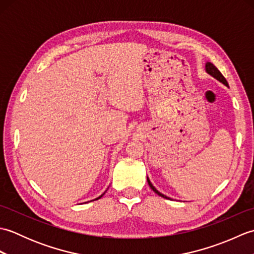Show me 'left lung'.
I'll use <instances>...</instances> for the list:
<instances>
[{
  "mask_svg": "<svg viewBox=\"0 0 254 254\" xmlns=\"http://www.w3.org/2000/svg\"><path fill=\"white\" fill-rule=\"evenodd\" d=\"M205 71H206V73L207 74H209L210 76H213L214 78H216L217 80H219L220 83H223L225 86H227L228 87V83H227V80H226V78L223 76V74L220 73L219 71H218V68L214 65L213 63H210V62H207L206 64H205ZM147 182H148V185H149V187H150V189H152V190L156 193V194H158L159 196H161V197H164V198H168V199H171L170 197H168V196H166V195H164L163 193H160L157 189H156L153 185H152V182H150V180L148 179V177H147Z\"/></svg>",
  "mask_w": 254,
  "mask_h": 254,
  "instance_id": "1",
  "label": "left lung"
}]
</instances>
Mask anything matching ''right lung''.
Here are the masks:
<instances>
[{
    "label": "right lung",
    "instance_id": "1",
    "mask_svg": "<svg viewBox=\"0 0 254 254\" xmlns=\"http://www.w3.org/2000/svg\"><path fill=\"white\" fill-rule=\"evenodd\" d=\"M104 194H105V193H104ZM104 194H101V195H100V196H98V197H97V198H95V199H91V201H96V199H99V198H100V197H101L102 195H104ZM91 201H90V202H91Z\"/></svg>",
    "mask_w": 254,
    "mask_h": 254
}]
</instances>
